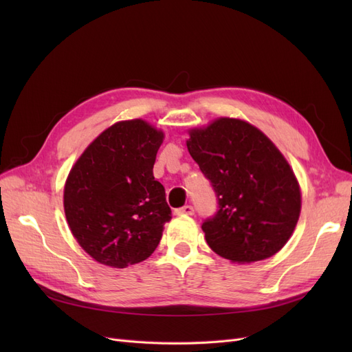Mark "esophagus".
Returning a JSON list of instances; mask_svg holds the SVG:
<instances>
[{
    "label": "esophagus",
    "instance_id": "esophagus-1",
    "mask_svg": "<svg viewBox=\"0 0 352 352\" xmlns=\"http://www.w3.org/2000/svg\"><path fill=\"white\" fill-rule=\"evenodd\" d=\"M194 211H195V208L192 207V206H184V207H180V208H177L176 210V212L177 214H188V216H192L194 214Z\"/></svg>",
    "mask_w": 352,
    "mask_h": 352
}]
</instances>
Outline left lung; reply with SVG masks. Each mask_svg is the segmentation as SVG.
I'll list each match as a JSON object with an SVG mask.
<instances>
[{
  "instance_id": "obj_1",
  "label": "left lung",
  "mask_w": 352,
  "mask_h": 352,
  "mask_svg": "<svg viewBox=\"0 0 352 352\" xmlns=\"http://www.w3.org/2000/svg\"><path fill=\"white\" fill-rule=\"evenodd\" d=\"M188 151L217 198L202 221L208 247L235 263L269 258L291 238L301 211L294 172L257 127L219 119L189 132Z\"/></svg>"
}]
</instances>
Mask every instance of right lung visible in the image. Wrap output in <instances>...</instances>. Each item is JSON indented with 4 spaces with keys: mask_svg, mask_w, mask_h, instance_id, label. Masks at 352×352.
Instances as JSON below:
<instances>
[{
    "mask_svg": "<svg viewBox=\"0 0 352 352\" xmlns=\"http://www.w3.org/2000/svg\"><path fill=\"white\" fill-rule=\"evenodd\" d=\"M163 133L144 120L104 131L70 170L65 211L73 236L92 258L123 269L146 260L172 219L153 167Z\"/></svg>",
    "mask_w": 352,
    "mask_h": 352,
    "instance_id": "right-lung-1",
    "label": "right lung"
}]
</instances>
